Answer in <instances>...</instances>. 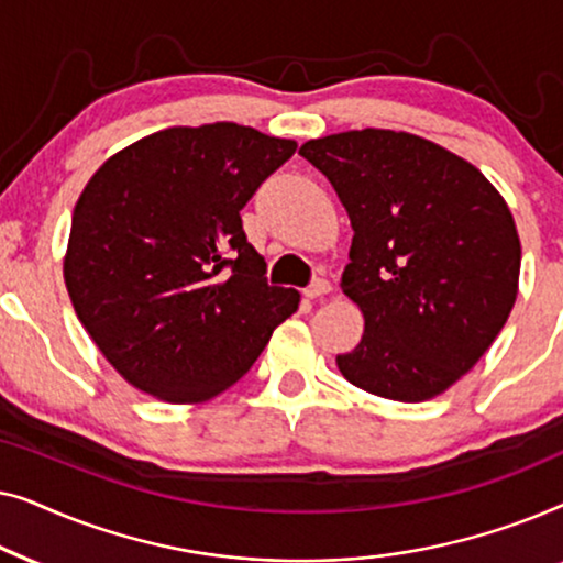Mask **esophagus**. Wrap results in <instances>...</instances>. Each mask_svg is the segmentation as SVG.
Segmentation results:
<instances>
[{
    "instance_id": "34e87169",
    "label": "esophagus",
    "mask_w": 563,
    "mask_h": 563,
    "mask_svg": "<svg viewBox=\"0 0 563 563\" xmlns=\"http://www.w3.org/2000/svg\"><path fill=\"white\" fill-rule=\"evenodd\" d=\"M330 291V282L328 279H314L310 287L305 289V297L307 299H318V297H325Z\"/></svg>"
}]
</instances>
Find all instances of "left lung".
<instances>
[{
	"label": "left lung",
	"mask_w": 563,
	"mask_h": 563,
	"mask_svg": "<svg viewBox=\"0 0 563 563\" xmlns=\"http://www.w3.org/2000/svg\"><path fill=\"white\" fill-rule=\"evenodd\" d=\"M351 218L341 287L364 335L335 358L358 389L422 402L456 384L505 328L520 238L479 168L412 133L349 130L299 148Z\"/></svg>",
	"instance_id": "left-lung-1"
}]
</instances>
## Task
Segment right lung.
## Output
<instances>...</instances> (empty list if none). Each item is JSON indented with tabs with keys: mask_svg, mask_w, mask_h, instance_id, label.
<instances>
[{
	"mask_svg": "<svg viewBox=\"0 0 563 563\" xmlns=\"http://www.w3.org/2000/svg\"><path fill=\"white\" fill-rule=\"evenodd\" d=\"M297 143L212 122L107 158L74 207L64 258L81 325L122 379L174 405L241 379L299 291L272 287L241 210Z\"/></svg>",
	"mask_w": 563,
	"mask_h": 563,
	"instance_id": "1",
	"label": "right lung"
}]
</instances>
